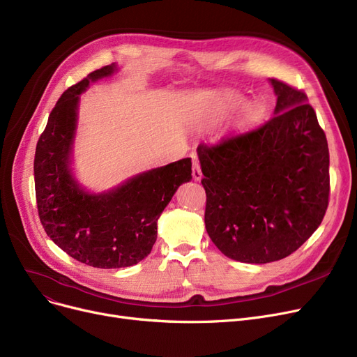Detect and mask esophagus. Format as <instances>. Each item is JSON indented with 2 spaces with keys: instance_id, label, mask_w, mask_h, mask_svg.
I'll return each instance as SVG.
<instances>
[{
  "instance_id": "1",
  "label": "esophagus",
  "mask_w": 357,
  "mask_h": 357,
  "mask_svg": "<svg viewBox=\"0 0 357 357\" xmlns=\"http://www.w3.org/2000/svg\"><path fill=\"white\" fill-rule=\"evenodd\" d=\"M192 178L195 181H199L202 178V172H201V165L198 162L197 158L192 159Z\"/></svg>"
}]
</instances>
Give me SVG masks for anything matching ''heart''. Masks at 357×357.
Masks as SVG:
<instances>
[{
    "instance_id": "1",
    "label": "heart",
    "mask_w": 357,
    "mask_h": 357,
    "mask_svg": "<svg viewBox=\"0 0 357 357\" xmlns=\"http://www.w3.org/2000/svg\"><path fill=\"white\" fill-rule=\"evenodd\" d=\"M237 104H238V100L234 98V100L231 101V105H230V107H236ZM260 116H261V108H260L259 105H256V104H250V105H248V107L245 108V111H243L241 120H243V123L250 124V123H255L256 120H259Z\"/></svg>"
}]
</instances>
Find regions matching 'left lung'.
<instances>
[{
    "label": "left lung",
    "mask_w": 357,
    "mask_h": 357,
    "mask_svg": "<svg viewBox=\"0 0 357 357\" xmlns=\"http://www.w3.org/2000/svg\"><path fill=\"white\" fill-rule=\"evenodd\" d=\"M275 116L197 149L207 194L205 229L221 253L269 264L301 248L328 207L330 155L305 92L271 79Z\"/></svg>",
    "instance_id": "8db88e82"
}]
</instances>
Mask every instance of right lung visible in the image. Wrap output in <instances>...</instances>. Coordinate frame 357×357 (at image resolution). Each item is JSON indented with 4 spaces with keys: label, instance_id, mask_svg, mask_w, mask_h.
<instances>
[{
    "label": "right lung",
    "instance_id": "add662e5",
    "mask_svg": "<svg viewBox=\"0 0 357 357\" xmlns=\"http://www.w3.org/2000/svg\"><path fill=\"white\" fill-rule=\"evenodd\" d=\"M111 63L68 88L52 109L34 155L36 202L47 236L70 257L101 269L139 264L158 237V220L178 186L191 181L185 158L143 172L104 194L85 192L70 174L79 93L109 77Z\"/></svg>",
    "mask_w": 357,
    "mask_h": 357
}]
</instances>
